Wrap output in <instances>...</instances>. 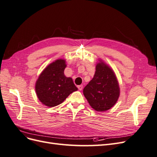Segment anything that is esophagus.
Masks as SVG:
<instances>
[{
	"mask_svg": "<svg viewBox=\"0 0 157 157\" xmlns=\"http://www.w3.org/2000/svg\"><path fill=\"white\" fill-rule=\"evenodd\" d=\"M77 87H78V88L79 90H82V88H83V86H82V85H78V86Z\"/></svg>",
	"mask_w": 157,
	"mask_h": 157,
	"instance_id": "obj_1",
	"label": "esophagus"
}]
</instances>
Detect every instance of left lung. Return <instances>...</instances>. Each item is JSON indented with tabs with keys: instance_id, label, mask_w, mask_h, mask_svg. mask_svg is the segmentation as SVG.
Segmentation results:
<instances>
[{
	"instance_id": "left-lung-1",
	"label": "left lung",
	"mask_w": 157,
	"mask_h": 157,
	"mask_svg": "<svg viewBox=\"0 0 157 157\" xmlns=\"http://www.w3.org/2000/svg\"><path fill=\"white\" fill-rule=\"evenodd\" d=\"M89 104L96 111L111 109L118 100L120 89L113 70L103 62L97 64L94 78L83 89Z\"/></svg>"
}]
</instances>
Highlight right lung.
Masks as SVG:
<instances>
[{
    "label": "right lung",
    "instance_id": "add662e5",
    "mask_svg": "<svg viewBox=\"0 0 157 157\" xmlns=\"http://www.w3.org/2000/svg\"><path fill=\"white\" fill-rule=\"evenodd\" d=\"M65 61L56 60L44 69L38 78L35 90L44 105L52 107L62 103L77 88L71 78L64 75Z\"/></svg>",
    "mask_w": 157,
    "mask_h": 157
}]
</instances>
